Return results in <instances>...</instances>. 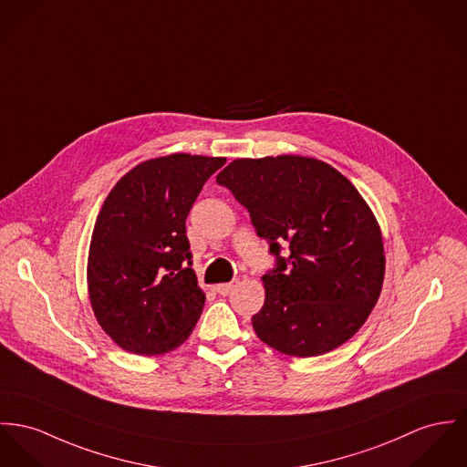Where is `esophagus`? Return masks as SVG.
Returning a JSON list of instances; mask_svg holds the SVG:
<instances>
[{"label":"esophagus","instance_id":"obj_1","mask_svg":"<svg viewBox=\"0 0 467 467\" xmlns=\"http://www.w3.org/2000/svg\"><path fill=\"white\" fill-rule=\"evenodd\" d=\"M236 286H238V281H231V283H225V285H216L215 289L216 293H220V295H225V293L233 291V289H234Z\"/></svg>","mask_w":467,"mask_h":467}]
</instances>
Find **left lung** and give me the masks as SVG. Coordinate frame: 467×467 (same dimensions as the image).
Masks as SVG:
<instances>
[{"instance_id": "1", "label": "left lung", "mask_w": 467, "mask_h": 467, "mask_svg": "<svg viewBox=\"0 0 467 467\" xmlns=\"http://www.w3.org/2000/svg\"><path fill=\"white\" fill-rule=\"evenodd\" d=\"M277 255L261 277L257 337L289 358L323 356L371 315L384 283L382 231L358 188L322 160L296 154L238 158L218 176ZM290 247L287 260L280 245Z\"/></svg>"}]
</instances>
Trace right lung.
<instances>
[{"label":"right lung","mask_w":467,"mask_h":467,"mask_svg":"<svg viewBox=\"0 0 467 467\" xmlns=\"http://www.w3.org/2000/svg\"><path fill=\"white\" fill-rule=\"evenodd\" d=\"M225 158L174 152L133 167L94 223L87 286L94 317L122 350L172 352L192 334L206 295L190 268L186 216Z\"/></svg>","instance_id":"add662e5"}]
</instances>
